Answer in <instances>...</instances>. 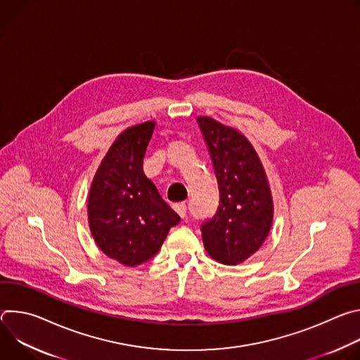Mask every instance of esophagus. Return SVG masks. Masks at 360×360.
I'll list each match as a JSON object with an SVG mask.
<instances>
[{"label":"esophagus","instance_id":"34e87169","mask_svg":"<svg viewBox=\"0 0 360 360\" xmlns=\"http://www.w3.org/2000/svg\"><path fill=\"white\" fill-rule=\"evenodd\" d=\"M174 210L178 212V215H179L181 218H185V217H186V203H184V202L175 203V205H174Z\"/></svg>","mask_w":360,"mask_h":360}]
</instances>
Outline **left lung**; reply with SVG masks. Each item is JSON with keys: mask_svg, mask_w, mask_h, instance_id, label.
I'll return each instance as SVG.
<instances>
[{"mask_svg": "<svg viewBox=\"0 0 360 360\" xmlns=\"http://www.w3.org/2000/svg\"><path fill=\"white\" fill-rule=\"evenodd\" d=\"M219 189L217 214L200 226L203 246L224 265L246 261L265 242L274 200L264 165L252 143L235 128L198 117Z\"/></svg>", "mask_w": 360, "mask_h": 360, "instance_id": "obj_1", "label": "left lung"}]
</instances>
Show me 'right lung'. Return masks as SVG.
Returning <instances> with one entry per match:
<instances>
[{"mask_svg":"<svg viewBox=\"0 0 360 360\" xmlns=\"http://www.w3.org/2000/svg\"><path fill=\"white\" fill-rule=\"evenodd\" d=\"M155 122L127 128L101 161L88 195L94 240L110 258L138 266L161 249L179 215L143 174V157Z\"/></svg>","mask_w":360,"mask_h":360,"instance_id":"1","label":"right lung"}]
</instances>
